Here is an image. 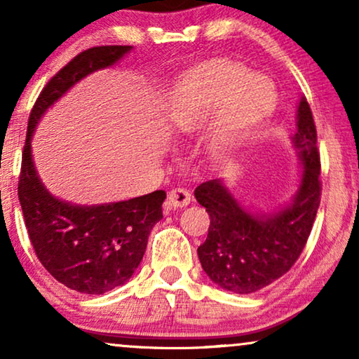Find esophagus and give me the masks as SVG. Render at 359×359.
Segmentation results:
<instances>
[{
    "label": "esophagus",
    "mask_w": 359,
    "mask_h": 359,
    "mask_svg": "<svg viewBox=\"0 0 359 359\" xmlns=\"http://www.w3.org/2000/svg\"><path fill=\"white\" fill-rule=\"evenodd\" d=\"M191 201H193V196L184 188H175L168 193V203L173 209L186 208V205L191 204Z\"/></svg>",
    "instance_id": "1"
}]
</instances>
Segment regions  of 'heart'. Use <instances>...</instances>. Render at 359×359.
Masks as SVG:
<instances>
[{
	"instance_id": "obj_1",
	"label": "heart",
	"mask_w": 359,
	"mask_h": 359,
	"mask_svg": "<svg viewBox=\"0 0 359 359\" xmlns=\"http://www.w3.org/2000/svg\"><path fill=\"white\" fill-rule=\"evenodd\" d=\"M276 106V90L264 76H253L238 63H210L184 78L171 97L170 122L193 132L220 112L210 135L215 156H227Z\"/></svg>"
}]
</instances>
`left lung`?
Segmentation results:
<instances>
[{
  "label": "left lung",
  "instance_id": "8db88e82",
  "mask_svg": "<svg viewBox=\"0 0 359 359\" xmlns=\"http://www.w3.org/2000/svg\"><path fill=\"white\" fill-rule=\"evenodd\" d=\"M304 171L294 203L271 217L247 212L219 180L199 184L196 199L210 217L198 255L205 274L235 294H252L286 274L301 257L320 204V151L309 102L301 100L294 135Z\"/></svg>",
  "mask_w": 359,
  "mask_h": 359
}]
</instances>
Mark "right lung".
I'll return each instance as SVG.
<instances>
[{"instance_id":"right-lung-1","label":"right lung","mask_w":359,"mask_h":359,"mask_svg":"<svg viewBox=\"0 0 359 359\" xmlns=\"http://www.w3.org/2000/svg\"><path fill=\"white\" fill-rule=\"evenodd\" d=\"M130 46H97L73 57L34 102L24 142L18 194L29 240L42 266L63 286L104 294L124 284L144 258L150 230L163 217L165 191L114 204L80 208L43 189L34 168L31 137L47 107L90 73L116 63Z\"/></svg>"}]
</instances>
